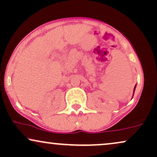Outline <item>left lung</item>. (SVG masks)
Masks as SVG:
<instances>
[{"mask_svg":"<svg viewBox=\"0 0 157 157\" xmlns=\"http://www.w3.org/2000/svg\"><path fill=\"white\" fill-rule=\"evenodd\" d=\"M134 90H135V87H134Z\"/></svg>","mask_w":157,"mask_h":157,"instance_id":"8db88e82","label":"left lung"}]
</instances>
